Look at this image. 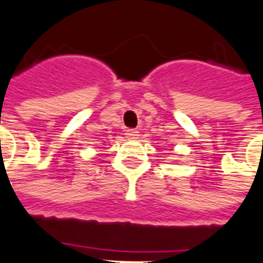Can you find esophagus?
Listing matches in <instances>:
<instances>
[{"label":"esophagus","mask_w":263,"mask_h":263,"mask_svg":"<svg viewBox=\"0 0 263 263\" xmlns=\"http://www.w3.org/2000/svg\"><path fill=\"white\" fill-rule=\"evenodd\" d=\"M125 135L128 139H137V138L139 137V132H138L137 129H128Z\"/></svg>","instance_id":"esophagus-1"}]
</instances>
